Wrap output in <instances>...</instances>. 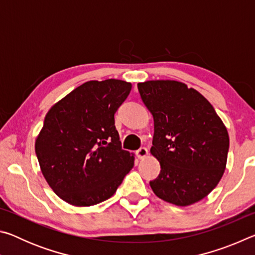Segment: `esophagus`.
Instances as JSON below:
<instances>
[{
    "label": "esophagus",
    "instance_id": "1",
    "mask_svg": "<svg viewBox=\"0 0 255 255\" xmlns=\"http://www.w3.org/2000/svg\"><path fill=\"white\" fill-rule=\"evenodd\" d=\"M147 154H148V150L146 147H140L139 149L136 150V155L138 158H144L147 156Z\"/></svg>",
    "mask_w": 255,
    "mask_h": 255
}]
</instances>
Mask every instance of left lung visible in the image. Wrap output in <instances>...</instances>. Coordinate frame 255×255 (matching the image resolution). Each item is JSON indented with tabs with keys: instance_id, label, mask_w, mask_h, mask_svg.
Wrapping results in <instances>:
<instances>
[{
	"instance_id": "left-lung-1",
	"label": "left lung",
	"mask_w": 255,
	"mask_h": 255,
	"mask_svg": "<svg viewBox=\"0 0 255 255\" xmlns=\"http://www.w3.org/2000/svg\"><path fill=\"white\" fill-rule=\"evenodd\" d=\"M137 88L153 116L150 153L161 164L150 188L176 206L204 199L225 171L230 148L225 125L205 97L181 82L147 81Z\"/></svg>"
}]
</instances>
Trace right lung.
Masks as SVG:
<instances>
[{"label": "right lung", "instance_id": "right-lung-1", "mask_svg": "<svg viewBox=\"0 0 255 255\" xmlns=\"http://www.w3.org/2000/svg\"><path fill=\"white\" fill-rule=\"evenodd\" d=\"M131 84L120 80L89 81L47 112L36 139V155L49 187L73 206L109 199L133 166L122 148L115 114Z\"/></svg>", "mask_w": 255, "mask_h": 255}]
</instances>
